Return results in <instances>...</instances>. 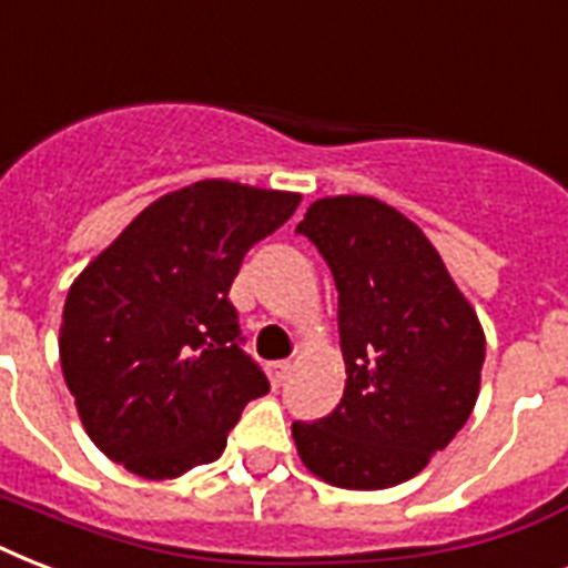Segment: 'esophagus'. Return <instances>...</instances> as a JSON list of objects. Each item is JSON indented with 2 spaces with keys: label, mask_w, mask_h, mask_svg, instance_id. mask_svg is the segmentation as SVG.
<instances>
[{
  "label": "esophagus",
  "mask_w": 568,
  "mask_h": 568,
  "mask_svg": "<svg viewBox=\"0 0 568 568\" xmlns=\"http://www.w3.org/2000/svg\"><path fill=\"white\" fill-rule=\"evenodd\" d=\"M267 374H271V383H274V386H283L285 379H288V374H292V363H288V359L271 363L267 365Z\"/></svg>",
  "instance_id": "esophagus-1"
}]
</instances>
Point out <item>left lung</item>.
Wrapping results in <instances>:
<instances>
[{"label": "left lung", "instance_id": "8db88e82", "mask_svg": "<svg viewBox=\"0 0 568 568\" xmlns=\"http://www.w3.org/2000/svg\"><path fill=\"white\" fill-rule=\"evenodd\" d=\"M297 232L338 288L345 395L318 422H294L303 466L342 489L415 477L468 422L486 338L427 235L374 196H324Z\"/></svg>", "mask_w": 568, "mask_h": 568}]
</instances>
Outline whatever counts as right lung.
<instances>
[{"label":"right lung","mask_w":568,"mask_h":568,"mask_svg":"<svg viewBox=\"0 0 568 568\" xmlns=\"http://www.w3.org/2000/svg\"><path fill=\"white\" fill-rule=\"evenodd\" d=\"M292 191L203 180L150 203L70 285L61 372L91 442L146 480L212 463L271 388L241 351L230 285Z\"/></svg>","instance_id":"obj_1"}]
</instances>
